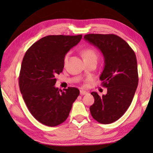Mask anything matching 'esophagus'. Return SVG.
Returning <instances> with one entry per match:
<instances>
[{"label": "esophagus", "mask_w": 153, "mask_h": 153, "mask_svg": "<svg viewBox=\"0 0 153 153\" xmlns=\"http://www.w3.org/2000/svg\"><path fill=\"white\" fill-rule=\"evenodd\" d=\"M87 92L85 91V90H80V94L81 95H85L87 94Z\"/></svg>", "instance_id": "esophagus-1"}]
</instances>
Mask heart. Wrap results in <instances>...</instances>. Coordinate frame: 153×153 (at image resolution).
Segmentation results:
<instances>
[{
    "label": "heart",
    "mask_w": 153,
    "mask_h": 153,
    "mask_svg": "<svg viewBox=\"0 0 153 153\" xmlns=\"http://www.w3.org/2000/svg\"><path fill=\"white\" fill-rule=\"evenodd\" d=\"M83 56H84V59H97V52H96L94 49L92 48H86L84 50L82 53ZM68 57H69V54H67V55L65 56L64 57V64L67 63V61H68Z\"/></svg>",
    "instance_id": "obj_1"
}]
</instances>
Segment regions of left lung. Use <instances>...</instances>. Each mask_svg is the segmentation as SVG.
I'll return each instance as SVG.
<instances>
[{
	"instance_id": "8db88e82",
	"label": "left lung",
	"mask_w": 153,
	"mask_h": 153,
	"mask_svg": "<svg viewBox=\"0 0 153 153\" xmlns=\"http://www.w3.org/2000/svg\"><path fill=\"white\" fill-rule=\"evenodd\" d=\"M84 39L101 51L105 66L100 79L107 88L100 97L92 92L94 103L90 106L92 117L102 124L119 120L130 106L138 84L136 54L125 40L115 34L90 33Z\"/></svg>"
}]
</instances>
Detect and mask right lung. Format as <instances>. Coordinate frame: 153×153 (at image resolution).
<instances>
[{"mask_svg":"<svg viewBox=\"0 0 153 153\" xmlns=\"http://www.w3.org/2000/svg\"><path fill=\"white\" fill-rule=\"evenodd\" d=\"M82 35H51L30 46L23 59L19 86L31 114L41 123L56 126L67 120L79 90L55 88L56 76L63 71L64 57Z\"/></svg>","mask_w":153,"mask_h":153,"instance_id":"add662e5","label":"right lung"}]
</instances>
